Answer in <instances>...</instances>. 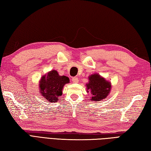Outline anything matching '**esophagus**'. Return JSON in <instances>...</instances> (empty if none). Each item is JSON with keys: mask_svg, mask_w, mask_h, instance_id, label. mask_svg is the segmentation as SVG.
Here are the masks:
<instances>
[{"mask_svg": "<svg viewBox=\"0 0 151 151\" xmlns=\"http://www.w3.org/2000/svg\"><path fill=\"white\" fill-rule=\"evenodd\" d=\"M72 82L73 83H78V78L77 77H73L72 78Z\"/></svg>", "mask_w": 151, "mask_h": 151, "instance_id": "obj_1", "label": "esophagus"}]
</instances>
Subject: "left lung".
Returning <instances> with one entry per match:
<instances>
[{"instance_id": "1", "label": "left lung", "mask_w": 151, "mask_h": 151, "mask_svg": "<svg viewBox=\"0 0 151 151\" xmlns=\"http://www.w3.org/2000/svg\"><path fill=\"white\" fill-rule=\"evenodd\" d=\"M88 82L86 84V90L90 93L91 101H101L106 98L111 89V82L106 81L99 73L88 76Z\"/></svg>"}]
</instances>
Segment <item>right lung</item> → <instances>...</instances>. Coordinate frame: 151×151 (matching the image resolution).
Instances as JSON below:
<instances>
[{
  "label": "right lung",
  "instance_id": "obj_1",
  "mask_svg": "<svg viewBox=\"0 0 151 151\" xmlns=\"http://www.w3.org/2000/svg\"><path fill=\"white\" fill-rule=\"evenodd\" d=\"M69 82L67 76H60L56 70H52L41 78L39 82L40 93L49 102H56L62 95L64 86Z\"/></svg>",
  "mask_w": 151,
  "mask_h": 151
}]
</instances>
